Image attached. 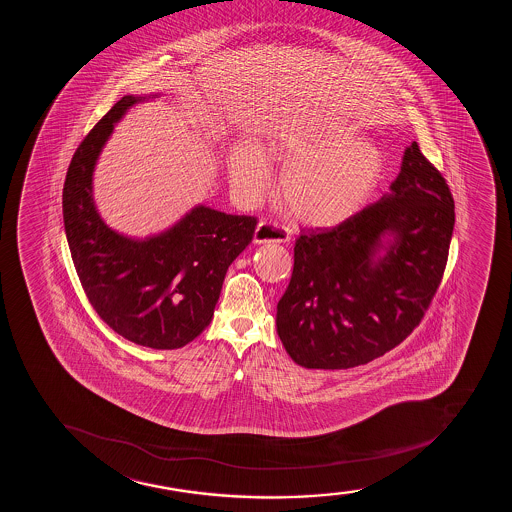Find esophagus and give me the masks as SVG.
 Here are the masks:
<instances>
[{"label":"esophagus","mask_w":512,"mask_h":512,"mask_svg":"<svg viewBox=\"0 0 512 512\" xmlns=\"http://www.w3.org/2000/svg\"><path fill=\"white\" fill-rule=\"evenodd\" d=\"M290 241V234L287 229H283L282 225L277 222H270V220H261L258 227L254 230V242L256 244H270V242H288Z\"/></svg>","instance_id":"34e87169"}]
</instances>
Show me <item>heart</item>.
Instances as JSON below:
<instances>
[{
	"label": "heart",
	"instance_id": "heart-1",
	"mask_svg": "<svg viewBox=\"0 0 512 512\" xmlns=\"http://www.w3.org/2000/svg\"><path fill=\"white\" fill-rule=\"evenodd\" d=\"M271 153L287 171L280 196L292 217L312 227H331L359 212L384 171L381 150L352 128L321 135H280ZM230 181L237 193L256 198L271 184L270 159L253 143L230 153Z\"/></svg>",
	"mask_w": 512,
	"mask_h": 512
}]
</instances>
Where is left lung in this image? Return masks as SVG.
<instances>
[{
  "label": "left lung",
  "mask_w": 512,
  "mask_h": 512,
  "mask_svg": "<svg viewBox=\"0 0 512 512\" xmlns=\"http://www.w3.org/2000/svg\"><path fill=\"white\" fill-rule=\"evenodd\" d=\"M454 217L446 179L413 141L381 200L331 229L302 232L277 306L278 336L295 364L350 369L412 335L444 277ZM386 231L397 241L374 260Z\"/></svg>",
  "instance_id": "1"
}]
</instances>
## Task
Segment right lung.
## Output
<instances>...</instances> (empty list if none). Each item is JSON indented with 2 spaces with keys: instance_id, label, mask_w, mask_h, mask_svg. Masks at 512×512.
I'll use <instances>...</instances> for the list:
<instances>
[{
  "instance_id": "1",
  "label": "right lung",
  "mask_w": 512,
  "mask_h": 512,
  "mask_svg": "<svg viewBox=\"0 0 512 512\" xmlns=\"http://www.w3.org/2000/svg\"><path fill=\"white\" fill-rule=\"evenodd\" d=\"M138 97L126 95L73 153L63 188V220L83 292L99 318L136 345L176 350L213 318L230 263L253 241L258 220L198 206L171 230L131 241L95 210L92 172L100 148Z\"/></svg>"
}]
</instances>
